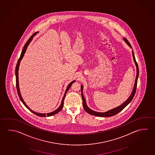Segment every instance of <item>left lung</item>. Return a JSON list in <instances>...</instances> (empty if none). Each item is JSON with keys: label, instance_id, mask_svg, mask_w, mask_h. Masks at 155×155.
I'll list each match as a JSON object with an SVG mask.
<instances>
[{"label": "left lung", "instance_id": "8db88e82", "mask_svg": "<svg viewBox=\"0 0 155 155\" xmlns=\"http://www.w3.org/2000/svg\"><path fill=\"white\" fill-rule=\"evenodd\" d=\"M124 40L125 41V42L130 47V48H132V47L130 42H128L126 38H124ZM132 56H133V60L134 62L135 63L136 66V68H137V76H136V81H135V83H134V87H133V91L132 92V94H130V97L128 98L127 100L125 101L124 103L122 104L121 105L117 107L116 108L114 109H112L108 111H106V112H97V111H94L91 110V109H90L87 106V103H86V101H85V99L84 98L83 94V85H81V97H82V100H83V108H84L85 110L87 111V113L94 115V116H97V117H111L115 115L116 114H117L118 113H119L120 111H121L122 109L125 108L126 106H127L129 103H130L131 101L132 100L133 98L134 97L135 94H136V89H137V81H138V78L139 76V68L138 66V64L136 61V58H135V56H134V54L133 52V50H132Z\"/></svg>", "mask_w": 155, "mask_h": 155}]
</instances>
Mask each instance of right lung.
Masks as SVG:
<instances>
[{
    "label": "right lung",
    "mask_w": 155,
    "mask_h": 155,
    "mask_svg": "<svg viewBox=\"0 0 155 155\" xmlns=\"http://www.w3.org/2000/svg\"><path fill=\"white\" fill-rule=\"evenodd\" d=\"M38 33V32H36V33H34V34H33V35L31 36L30 37V38H29V40H28L27 42H26V44H25V46L23 47V48L22 49V52H21V56H20L19 59H18V61H17L16 67V70H15L16 81L17 90V93H18V96H19V98H20L21 101H22V103H23V104L26 107V108L28 109L30 111H31L33 113H34V114H35L36 115H38V117H51V116H52V115H55V114H57L58 113H59V111H60V110L63 109V105H64V98H65V97L66 94V93L68 92V91L69 89H70V87H71V85L74 83V82L75 81H71V83H70V84H68V87H66L65 92V94H64V97H63V99H62V101H61V103L60 106H59V107L57 109L55 110L52 111L51 113H47V114H46V113H36L35 111H34L33 110H31V109H30V108H29V107L26 104V103H25V101H24V100H23V98H22L21 95V93H20V91H19V83H18V70H19V64H20V61H21V60H22V58H23V56H24V55H25V51H26L27 48L28 46V45H29V44H30V41L32 40V39H33L34 36L36 34Z\"/></svg>",
    "instance_id": "obj_1"
}]
</instances>
